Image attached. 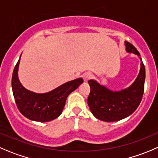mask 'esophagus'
<instances>
[{
  "mask_svg": "<svg viewBox=\"0 0 158 158\" xmlns=\"http://www.w3.org/2000/svg\"><path fill=\"white\" fill-rule=\"evenodd\" d=\"M93 77V75L91 73H89V72L88 73H85L83 75H82V78H83L85 82H87V81L91 79Z\"/></svg>",
  "mask_w": 158,
  "mask_h": 158,
  "instance_id": "1",
  "label": "esophagus"
}]
</instances>
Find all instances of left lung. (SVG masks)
Returning a JSON list of instances; mask_svg holds the SVG:
<instances>
[{
    "label": "left lung",
    "instance_id": "obj_1",
    "mask_svg": "<svg viewBox=\"0 0 158 158\" xmlns=\"http://www.w3.org/2000/svg\"><path fill=\"white\" fill-rule=\"evenodd\" d=\"M126 51L137 55L140 59V69L137 79L127 88L113 91L96 80L88 81L90 93L88 105L93 116L102 121L115 122L132 114L141 102L144 90L145 67L137 48L125 42Z\"/></svg>",
    "mask_w": 158,
    "mask_h": 158
}]
</instances>
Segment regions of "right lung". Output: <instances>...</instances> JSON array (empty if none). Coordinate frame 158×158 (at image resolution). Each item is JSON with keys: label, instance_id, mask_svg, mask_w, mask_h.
I'll return each instance as SVG.
<instances>
[{"label": "right lung", "instance_id": "right-lung-1", "mask_svg": "<svg viewBox=\"0 0 158 158\" xmlns=\"http://www.w3.org/2000/svg\"><path fill=\"white\" fill-rule=\"evenodd\" d=\"M19 58L12 75V91L15 102L21 114L31 120L48 122L59 117L65 106L69 95L83 82L82 78L69 81L52 91L37 93L27 89L18 79Z\"/></svg>", "mask_w": 158, "mask_h": 158}]
</instances>
